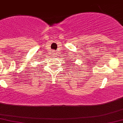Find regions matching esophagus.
<instances>
[{"label":"esophagus","instance_id":"esophagus-1","mask_svg":"<svg viewBox=\"0 0 123 123\" xmlns=\"http://www.w3.org/2000/svg\"><path fill=\"white\" fill-rule=\"evenodd\" d=\"M52 55L53 57H55V55H56V52L54 51V50H52Z\"/></svg>","mask_w":123,"mask_h":123}]
</instances>
